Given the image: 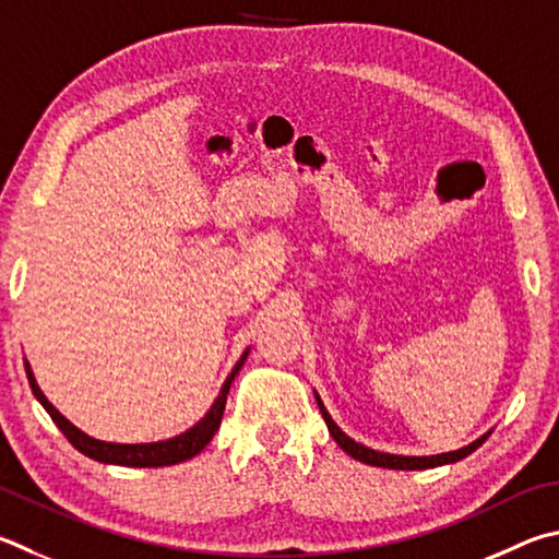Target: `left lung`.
<instances>
[{"mask_svg": "<svg viewBox=\"0 0 559 559\" xmlns=\"http://www.w3.org/2000/svg\"><path fill=\"white\" fill-rule=\"evenodd\" d=\"M314 401H318L320 405V413L324 423H328V430L334 438V442L340 444V448L347 452L349 456H354V460H359L364 464H371V466H383V469H432V466H442V464H452V462H460L464 460L466 454H472L476 448H481V444L486 442V438H489V432H484L479 440H474L472 444H466V448H460L454 452H442V454H428V456H408V454H391V452H379V450H371L367 448V444H361L357 440H352L347 432H342V428L337 423L332 420V415L328 413V408H324L322 399L318 395V391H314Z\"/></svg>", "mask_w": 559, "mask_h": 559, "instance_id": "8db88e82", "label": "left lung"}]
</instances>
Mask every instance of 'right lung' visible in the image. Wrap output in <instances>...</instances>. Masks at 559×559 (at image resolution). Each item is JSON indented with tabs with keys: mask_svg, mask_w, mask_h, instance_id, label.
Instances as JSON below:
<instances>
[{
	"mask_svg": "<svg viewBox=\"0 0 559 559\" xmlns=\"http://www.w3.org/2000/svg\"><path fill=\"white\" fill-rule=\"evenodd\" d=\"M247 357H249V347L245 349V354H241L239 361L235 364V369L229 371V377L225 379V383H222V389L217 393L215 403L210 405V411L202 415V418L195 425H192V428L176 435V438H170V440L136 442V444L105 442V440L90 438L87 432L75 428V425L70 423L66 415L60 413L56 405L46 399L44 391L38 389L36 377H34V371H32V364H28L26 359H24V367H26L28 385H32L36 401L44 405L46 413L50 415V418H53V423L60 428V432H63L66 438H68V442L73 444L75 450L83 452L85 456H90V460L103 462V464H119V466H170V464L192 460V456L205 450L207 444H210V440L215 438V432L219 430V423H222V413H225L229 385H231V381H235L239 369L245 367Z\"/></svg>",
	"mask_w": 559,
	"mask_h": 559,
	"instance_id": "obj_1",
	"label": "right lung"
}]
</instances>
